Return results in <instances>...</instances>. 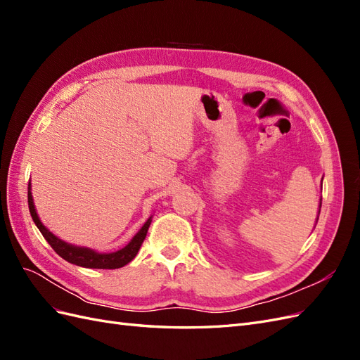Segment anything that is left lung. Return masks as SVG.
I'll use <instances>...</instances> for the list:
<instances>
[{
  "label": "left lung",
  "mask_w": 360,
  "mask_h": 360,
  "mask_svg": "<svg viewBox=\"0 0 360 360\" xmlns=\"http://www.w3.org/2000/svg\"><path fill=\"white\" fill-rule=\"evenodd\" d=\"M320 209H321V201H320V207H319V214H320ZM317 221H319V217H317ZM315 221V222H317Z\"/></svg>",
  "instance_id": "left-lung-1"
}]
</instances>
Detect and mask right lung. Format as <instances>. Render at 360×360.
<instances>
[{
	"instance_id": "right-lung-1",
	"label": "right lung",
	"mask_w": 360,
	"mask_h": 360,
	"mask_svg": "<svg viewBox=\"0 0 360 360\" xmlns=\"http://www.w3.org/2000/svg\"><path fill=\"white\" fill-rule=\"evenodd\" d=\"M28 209H30L32 221H34L39 231L41 233L43 237L46 238V242L52 246V249L56 250L61 258L69 261V263L86 267V269H120L129 264L130 261L136 257L138 250L147 236L151 219H153V216H150L146 221V224L141 226V230L132 237V240H130L124 248L115 250V252H97L94 249L85 248V246H76L61 240L60 237L51 233L48 228L41 224L40 217L36 212L34 201H32L31 184H28Z\"/></svg>"
}]
</instances>
